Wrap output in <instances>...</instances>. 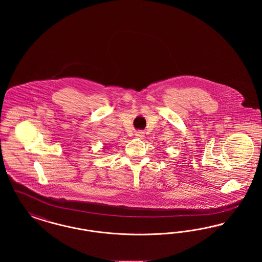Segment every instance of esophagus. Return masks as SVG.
<instances>
[{
    "label": "esophagus",
    "instance_id": "obj_1",
    "mask_svg": "<svg viewBox=\"0 0 262 262\" xmlns=\"http://www.w3.org/2000/svg\"><path fill=\"white\" fill-rule=\"evenodd\" d=\"M136 136H137V137H143V133H142V132H137V133H136Z\"/></svg>",
    "mask_w": 262,
    "mask_h": 262
}]
</instances>
